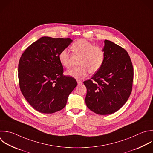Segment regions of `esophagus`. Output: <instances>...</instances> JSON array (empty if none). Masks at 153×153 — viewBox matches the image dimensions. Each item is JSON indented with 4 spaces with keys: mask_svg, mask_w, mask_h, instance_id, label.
Returning a JSON list of instances; mask_svg holds the SVG:
<instances>
[{
    "mask_svg": "<svg viewBox=\"0 0 153 153\" xmlns=\"http://www.w3.org/2000/svg\"><path fill=\"white\" fill-rule=\"evenodd\" d=\"M77 82H78V85H81V84H82V82L81 81H80V80H78V79L77 80Z\"/></svg>",
    "mask_w": 153,
    "mask_h": 153,
    "instance_id": "34e87169",
    "label": "esophagus"
}]
</instances>
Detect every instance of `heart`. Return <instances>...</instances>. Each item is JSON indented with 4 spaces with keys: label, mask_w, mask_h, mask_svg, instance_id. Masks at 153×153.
Wrapping results in <instances>:
<instances>
[{
    "label": "heart",
    "mask_w": 153,
    "mask_h": 153,
    "mask_svg": "<svg viewBox=\"0 0 153 153\" xmlns=\"http://www.w3.org/2000/svg\"><path fill=\"white\" fill-rule=\"evenodd\" d=\"M71 50L75 54L81 55L78 66L72 68L66 72L68 76L76 79L85 77L88 72H97L103 66L106 54L103 48L94 46L91 42L85 39H79L74 42ZM59 60L61 65L69 68L70 66V53L68 49H63L59 54Z\"/></svg>",
    "instance_id": "obj_1"
}]
</instances>
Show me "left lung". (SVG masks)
I'll return each mask as SVG.
<instances>
[{
  "label": "left lung",
  "mask_w": 153,
  "mask_h": 153,
  "mask_svg": "<svg viewBox=\"0 0 153 153\" xmlns=\"http://www.w3.org/2000/svg\"><path fill=\"white\" fill-rule=\"evenodd\" d=\"M106 57L102 68L84 82L87 88L85 103L99 115H108L120 109L132 90L133 68L128 53L117 44L105 40Z\"/></svg>",
  "instance_id": "1"
}]
</instances>
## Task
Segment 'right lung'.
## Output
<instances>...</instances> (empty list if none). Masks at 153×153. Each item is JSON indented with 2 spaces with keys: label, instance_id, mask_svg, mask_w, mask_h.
Returning a JSON list of instances; mask_svg holds the SVG:
<instances>
[{
  "label": "right lung",
  "instance_id": "add662e5",
  "mask_svg": "<svg viewBox=\"0 0 153 153\" xmlns=\"http://www.w3.org/2000/svg\"><path fill=\"white\" fill-rule=\"evenodd\" d=\"M70 38L44 36L28 47L19 63L21 91L36 111L52 114L63 109L69 94L77 85L75 79L63 75L59 54L68 47Z\"/></svg>",
  "mask_w": 153,
  "mask_h": 153
}]
</instances>
